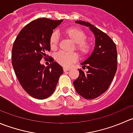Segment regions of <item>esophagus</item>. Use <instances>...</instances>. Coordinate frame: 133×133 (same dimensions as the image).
Masks as SVG:
<instances>
[{"mask_svg":"<svg viewBox=\"0 0 133 133\" xmlns=\"http://www.w3.org/2000/svg\"><path fill=\"white\" fill-rule=\"evenodd\" d=\"M70 69L69 68H64V71H69Z\"/></svg>","mask_w":133,"mask_h":133,"instance_id":"34e87169","label":"esophagus"}]
</instances>
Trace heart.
<instances>
[{
  "label": "heart",
  "instance_id": "obj_1",
  "mask_svg": "<svg viewBox=\"0 0 133 133\" xmlns=\"http://www.w3.org/2000/svg\"><path fill=\"white\" fill-rule=\"evenodd\" d=\"M64 35L75 44V49L77 51L81 57H85L88 55L91 51V45L88 41L87 35L81 29L76 27H71L68 28L63 31ZM49 46L52 50L57 48L59 42L58 35L56 33H53L49 38ZM55 59L58 64L63 66H69L72 63L77 60L78 56L75 53H65L60 52L57 54Z\"/></svg>",
  "mask_w": 133,
  "mask_h": 133
}]
</instances>
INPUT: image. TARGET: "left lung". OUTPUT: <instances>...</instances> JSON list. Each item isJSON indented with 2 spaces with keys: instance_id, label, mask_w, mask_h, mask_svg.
Wrapping results in <instances>:
<instances>
[{
  "instance_id": "1",
  "label": "left lung",
  "mask_w": 133,
  "mask_h": 133,
  "mask_svg": "<svg viewBox=\"0 0 133 133\" xmlns=\"http://www.w3.org/2000/svg\"><path fill=\"white\" fill-rule=\"evenodd\" d=\"M80 25L89 27L95 37V46L90 56L81 63L79 76L73 82L76 91L85 99H94L107 91L117 69L116 44L106 34L89 22L76 21Z\"/></svg>"
}]
</instances>
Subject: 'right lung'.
Instances as JSON below:
<instances>
[{
  "label": "right lung",
  "instance_id": "1",
  "mask_svg": "<svg viewBox=\"0 0 133 133\" xmlns=\"http://www.w3.org/2000/svg\"><path fill=\"white\" fill-rule=\"evenodd\" d=\"M63 20L40 18L26 25L17 35L12 48V65L23 89L35 98L43 100L55 91L63 68L51 60L48 67L41 64L43 57H49V38L53 29Z\"/></svg>",
  "mask_w": 133,
  "mask_h": 133
}]
</instances>
